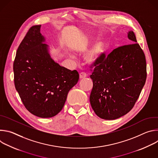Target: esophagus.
I'll return each mask as SVG.
<instances>
[{"label":"esophagus","mask_w":158,"mask_h":158,"mask_svg":"<svg viewBox=\"0 0 158 158\" xmlns=\"http://www.w3.org/2000/svg\"><path fill=\"white\" fill-rule=\"evenodd\" d=\"M85 77H87L86 73H80V74H79V77H80V79H84V78H85Z\"/></svg>","instance_id":"34e87169"}]
</instances>
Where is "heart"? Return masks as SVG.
I'll return each instance as SVG.
<instances>
[{
	"label": "heart",
	"instance_id": "b5f03b06",
	"mask_svg": "<svg viewBox=\"0 0 158 158\" xmlns=\"http://www.w3.org/2000/svg\"><path fill=\"white\" fill-rule=\"evenodd\" d=\"M108 42L102 38L96 41L85 56V60L88 64H94L105 52L108 47Z\"/></svg>",
	"mask_w": 158,
	"mask_h": 158
}]
</instances>
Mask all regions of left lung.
<instances>
[{
	"label": "left lung",
	"mask_w": 158,
	"mask_h": 158,
	"mask_svg": "<svg viewBox=\"0 0 158 158\" xmlns=\"http://www.w3.org/2000/svg\"><path fill=\"white\" fill-rule=\"evenodd\" d=\"M127 36L134 43L118 47L107 56L104 53L91 66L93 87L90 103L96 114L103 119L113 120L126 114L146 82L144 53L134 33L129 31Z\"/></svg>",
	"instance_id": "8db88e82"
}]
</instances>
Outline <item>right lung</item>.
I'll list each match as a JSON object with an SVG mask.
<instances>
[{
    "instance_id": "obj_1",
    "label": "right lung",
    "mask_w": 158,
    "mask_h": 158,
    "mask_svg": "<svg viewBox=\"0 0 158 158\" xmlns=\"http://www.w3.org/2000/svg\"><path fill=\"white\" fill-rule=\"evenodd\" d=\"M40 25L31 27L16 52L14 84L25 107L32 114L52 118L62 109L70 89L78 82L76 70L55 62L43 44Z\"/></svg>"
}]
</instances>
